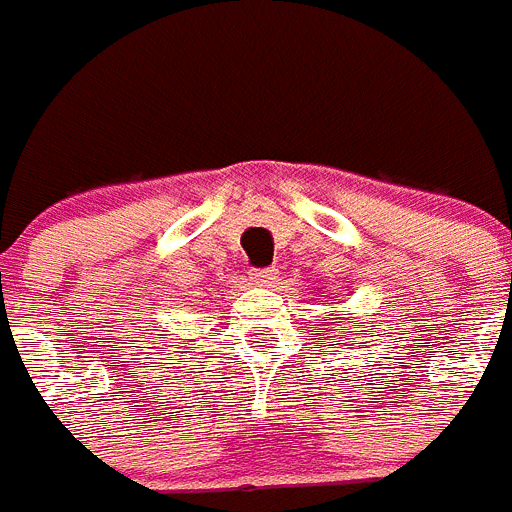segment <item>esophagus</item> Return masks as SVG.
<instances>
[{
    "label": "esophagus",
    "instance_id": "1",
    "mask_svg": "<svg viewBox=\"0 0 512 512\" xmlns=\"http://www.w3.org/2000/svg\"><path fill=\"white\" fill-rule=\"evenodd\" d=\"M278 270L276 268H255L249 270V281L255 283V286H270V283L276 281Z\"/></svg>",
    "mask_w": 512,
    "mask_h": 512
}]
</instances>
